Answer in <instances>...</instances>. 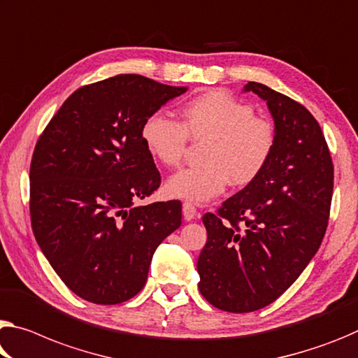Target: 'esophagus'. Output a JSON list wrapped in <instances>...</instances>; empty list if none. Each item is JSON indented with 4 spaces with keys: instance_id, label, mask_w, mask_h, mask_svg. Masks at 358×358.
I'll use <instances>...</instances> for the list:
<instances>
[{
    "instance_id": "obj_1",
    "label": "esophagus",
    "mask_w": 358,
    "mask_h": 358,
    "mask_svg": "<svg viewBox=\"0 0 358 358\" xmlns=\"http://www.w3.org/2000/svg\"><path fill=\"white\" fill-rule=\"evenodd\" d=\"M196 215H197L196 207L192 206V203H189V202H185L183 203V218L186 221H192V220L196 218Z\"/></svg>"
}]
</instances>
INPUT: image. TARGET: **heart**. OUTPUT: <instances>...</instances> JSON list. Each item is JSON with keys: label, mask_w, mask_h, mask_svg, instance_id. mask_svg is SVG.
<instances>
[{"label": "heart", "mask_w": 358, "mask_h": 358, "mask_svg": "<svg viewBox=\"0 0 358 358\" xmlns=\"http://www.w3.org/2000/svg\"><path fill=\"white\" fill-rule=\"evenodd\" d=\"M181 124L152 113L140 129L148 155L173 167L185 155L188 138L207 140L202 166L178 170L167 180L170 197L206 203L226 189L228 181L243 186L257 180L268 166L277 143L275 126L257 116L252 105L221 89L207 90L181 106Z\"/></svg>", "instance_id": "1"}]
</instances>
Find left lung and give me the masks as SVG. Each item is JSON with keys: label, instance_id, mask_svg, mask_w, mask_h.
I'll list each match as a JSON object with an SVG mask.
<instances>
[{"label": "left lung", "instance_id": "8db88e82", "mask_svg": "<svg viewBox=\"0 0 358 358\" xmlns=\"http://www.w3.org/2000/svg\"><path fill=\"white\" fill-rule=\"evenodd\" d=\"M243 92L266 101L275 150L257 180L206 213L207 243L197 259L199 292L221 310L253 312L274 303L306 269L325 236L333 164L315 117L259 83Z\"/></svg>", "mask_w": 358, "mask_h": 358}]
</instances>
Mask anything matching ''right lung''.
Returning <instances> with one entry per match:
<instances>
[{"instance_id":"obj_1","label":"right lung","mask_w":358,"mask_h":358,"mask_svg":"<svg viewBox=\"0 0 358 358\" xmlns=\"http://www.w3.org/2000/svg\"><path fill=\"white\" fill-rule=\"evenodd\" d=\"M186 90L140 75L89 84L65 100L38 140L30 167L33 234L57 275L86 301L134 298L157 245L180 228V202H134L161 185L140 140L141 124Z\"/></svg>"}]
</instances>
